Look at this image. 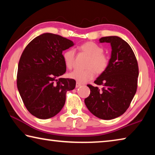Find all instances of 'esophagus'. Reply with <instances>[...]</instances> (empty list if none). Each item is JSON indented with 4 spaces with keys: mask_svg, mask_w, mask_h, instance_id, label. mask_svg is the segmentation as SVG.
Here are the masks:
<instances>
[{
    "mask_svg": "<svg viewBox=\"0 0 155 155\" xmlns=\"http://www.w3.org/2000/svg\"><path fill=\"white\" fill-rule=\"evenodd\" d=\"M80 86H81V84L80 83L77 82V83H76V87L78 88V87H79Z\"/></svg>",
    "mask_w": 155,
    "mask_h": 155,
    "instance_id": "obj_1",
    "label": "esophagus"
}]
</instances>
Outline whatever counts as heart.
<instances>
[{
	"label": "heart",
	"instance_id": "b5f03b06",
	"mask_svg": "<svg viewBox=\"0 0 155 155\" xmlns=\"http://www.w3.org/2000/svg\"><path fill=\"white\" fill-rule=\"evenodd\" d=\"M79 51L89 57L86 65V70H75L70 72L69 77L80 83H85L92 79L97 74H101L107 69L109 65V57L103 53L104 50L98 44L87 41L79 46ZM63 59L64 64L68 69H72L74 67L75 52L73 49H68L63 53Z\"/></svg>",
	"mask_w": 155,
	"mask_h": 155
}]
</instances>
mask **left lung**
I'll use <instances>...</instances> for the list:
<instances>
[{"label": "left lung", "instance_id": "1", "mask_svg": "<svg viewBox=\"0 0 155 155\" xmlns=\"http://www.w3.org/2000/svg\"><path fill=\"white\" fill-rule=\"evenodd\" d=\"M101 43H110L111 54L107 69L96 78L98 87L87 85L90 94L85 103L98 118L112 120L122 115L129 107L137 87L139 68L132 48L117 36L103 37Z\"/></svg>", "mask_w": 155, "mask_h": 155}]
</instances>
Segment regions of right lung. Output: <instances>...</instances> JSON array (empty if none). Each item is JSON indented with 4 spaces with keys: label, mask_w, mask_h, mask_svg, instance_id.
Returning <instances> with one entry per match:
<instances>
[{
    "label": "right lung",
    "mask_w": 155,
    "mask_h": 155,
    "mask_svg": "<svg viewBox=\"0 0 155 155\" xmlns=\"http://www.w3.org/2000/svg\"><path fill=\"white\" fill-rule=\"evenodd\" d=\"M73 41L56 34L43 33L26 46L18 68L17 87L26 108L40 119H48L61 111L67 91L76 81L61 78L66 71L62 52Z\"/></svg>",
    "instance_id": "right-lung-1"
}]
</instances>
